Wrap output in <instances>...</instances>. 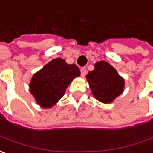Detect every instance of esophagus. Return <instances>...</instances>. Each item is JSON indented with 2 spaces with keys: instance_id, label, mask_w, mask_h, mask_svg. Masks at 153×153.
Returning <instances> with one entry per match:
<instances>
[{
  "instance_id": "obj_1",
  "label": "esophagus",
  "mask_w": 153,
  "mask_h": 153,
  "mask_svg": "<svg viewBox=\"0 0 153 153\" xmlns=\"http://www.w3.org/2000/svg\"><path fill=\"white\" fill-rule=\"evenodd\" d=\"M86 73H87V70H86V67L81 68V75H82V76H85Z\"/></svg>"
}]
</instances>
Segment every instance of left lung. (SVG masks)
I'll return each mask as SVG.
<instances>
[{"mask_svg": "<svg viewBox=\"0 0 153 153\" xmlns=\"http://www.w3.org/2000/svg\"><path fill=\"white\" fill-rule=\"evenodd\" d=\"M86 76L94 97L104 104L112 103L124 91L123 77L106 61H98Z\"/></svg>", "mask_w": 153, "mask_h": 153, "instance_id": "left-lung-1", "label": "left lung"}]
</instances>
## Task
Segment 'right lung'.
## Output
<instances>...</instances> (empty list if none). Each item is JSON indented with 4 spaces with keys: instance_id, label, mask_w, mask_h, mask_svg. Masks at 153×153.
Returning a JSON list of instances; mask_svg holds the SVG:
<instances>
[{
    "instance_id": "1",
    "label": "right lung",
    "mask_w": 153,
    "mask_h": 153,
    "mask_svg": "<svg viewBox=\"0 0 153 153\" xmlns=\"http://www.w3.org/2000/svg\"><path fill=\"white\" fill-rule=\"evenodd\" d=\"M80 74L76 65L57 58L33 75L29 90L41 107L49 109L63 97L68 86Z\"/></svg>"
}]
</instances>
